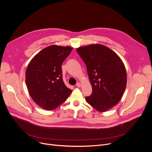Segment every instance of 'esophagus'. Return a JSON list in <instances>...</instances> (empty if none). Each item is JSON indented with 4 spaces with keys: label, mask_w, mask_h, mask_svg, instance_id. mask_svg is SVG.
Masks as SVG:
<instances>
[{
    "label": "esophagus",
    "mask_w": 152,
    "mask_h": 152,
    "mask_svg": "<svg viewBox=\"0 0 152 152\" xmlns=\"http://www.w3.org/2000/svg\"><path fill=\"white\" fill-rule=\"evenodd\" d=\"M76 86L78 87H80L81 86V84L80 83H77L76 84Z\"/></svg>",
    "instance_id": "1"
}]
</instances>
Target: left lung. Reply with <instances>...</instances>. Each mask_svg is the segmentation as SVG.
Wrapping results in <instances>:
<instances>
[{
    "mask_svg": "<svg viewBox=\"0 0 152 152\" xmlns=\"http://www.w3.org/2000/svg\"><path fill=\"white\" fill-rule=\"evenodd\" d=\"M76 51L86 64L92 87L86 102L100 112L112 108L121 99L126 87L123 61L112 50L99 44L79 47Z\"/></svg>",
    "mask_w": 152,
    "mask_h": 152,
    "instance_id": "1",
    "label": "left lung"
}]
</instances>
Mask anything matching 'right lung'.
Returning a JSON list of instances; mask_svg holds the SVG:
<instances>
[{
	"label": "right lung",
	"mask_w": 152,
	"mask_h": 152,
	"mask_svg": "<svg viewBox=\"0 0 152 152\" xmlns=\"http://www.w3.org/2000/svg\"><path fill=\"white\" fill-rule=\"evenodd\" d=\"M73 47L57 45L44 48L32 58L26 74V84L32 99L46 110L57 108L72 92L63 81L61 64Z\"/></svg>",
	"instance_id": "add662e5"
}]
</instances>
